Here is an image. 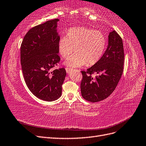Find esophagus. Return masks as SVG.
I'll use <instances>...</instances> for the list:
<instances>
[{
	"label": "esophagus",
	"mask_w": 146,
	"mask_h": 146,
	"mask_svg": "<svg viewBox=\"0 0 146 146\" xmlns=\"http://www.w3.org/2000/svg\"><path fill=\"white\" fill-rule=\"evenodd\" d=\"M65 69H66V72H67L68 73H69L70 71H71V70H72L71 68H68V67H66Z\"/></svg>",
	"instance_id": "34e87169"
}]
</instances>
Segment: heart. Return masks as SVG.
I'll list each match as a JSON object with an SVG mask.
<instances>
[{
    "label": "heart",
    "mask_w": 146,
    "mask_h": 146,
    "mask_svg": "<svg viewBox=\"0 0 146 146\" xmlns=\"http://www.w3.org/2000/svg\"><path fill=\"white\" fill-rule=\"evenodd\" d=\"M106 46L107 39L101 32L82 27L69 29L66 37L59 39L57 47L63 58H67L74 50L76 53L69 57L65 64L77 68L96 64L102 56Z\"/></svg>",
    "instance_id": "obj_1"
}]
</instances>
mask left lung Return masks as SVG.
I'll list each match as a JSON object with an SVG mask.
<instances>
[{
  "instance_id": "8db88e82",
  "label": "left lung",
  "mask_w": 146,
  "mask_h": 146,
  "mask_svg": "<svg viewBox=\"0 0 146 146\" xmlns=\"http://www.w3.org/2000/svg\"><path fill=\"white\" fill-rule=\"evenodd\" d=\"M124 50L122 38L115 30L109 34L108 45L96 64L86 71H81L82 96L91 102L107 98L115 90L123 69ZM97 73L95 78L92 75Z\"/></svg>"
}]
</instances>
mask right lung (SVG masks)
Segmentation results:
<instances>
[{"instance_id":"obj_1","label":"right lung","mask_w":146,"mask_h":146,"mask_svg":"<svg viewBox=\"0 0 146 146\" xmlns=\"http://www.w3.org/2000/svg\"><path fill=\"white\" fill-rule=\"evenodd\" d=\"M58 19L30 29L21 46V63L26 85L38 98L54 101L61 95L66 74L64 68L51 71L60 61L56 32Z\"/></svg>"}]
</instances>
